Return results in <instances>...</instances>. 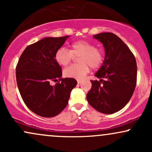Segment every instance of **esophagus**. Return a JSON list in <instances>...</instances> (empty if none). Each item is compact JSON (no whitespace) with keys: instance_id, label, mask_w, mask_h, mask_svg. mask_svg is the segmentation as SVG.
<instances>
[{"instance_id":"1","label":"esophagus","mask_w":152,"mask_h":152,"mask_svg":"<svg viewBox=\"0 0 152 152\" xmlns=\"http://www.w3.org/2000/svg\"><path fill=\"white\" fill-rule=\"evenodd\" d=\"M81 81H82L81 80H80V79H78V80H77V83H81Z\"/></svg>"}]
</instances>
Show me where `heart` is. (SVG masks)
<instances>
[{"instance_id": "1", "label": "heart", "mask_w": 152, "mask_h": 152, "mask_svg": "<svg viewBox=\"0 0 152 152\" xmlns=\"http://www.w3.org/2000/svg\"><path fill=\"white\" fill-rule=\"evenodd\" d=\"M78 57L79 64H73L64 69L66 77L81 78L88 74L90 66L95 69L102 64L104 53L101 48L95 46L93 43L85 40L75 41L70 45V48H60L55 53V59L59 65L65 66L70 64L74 56Z\"/></svg>"}]
</instances>
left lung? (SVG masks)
Wrapping results in <instances>:
<instances>
[{
	"label": "left lung",
	"mask_w": 152,
	"mask_h": 152,
	"mask_svg": "<svg viewBox=\"0 0 152 152\" xmlns=\"http://www.w3.org/2000/svg\"><path fill=\"white\" fill-rule=\"evenodd\" d=\"M104 45L105 59L91 80V88L86 95L94 109L111 114L123 109L129 102L137 85V66L135 57L120 38L112 33L94 35Z\"/></svg>",
	"instance_id": "left-lung-1"
}]
</instances>
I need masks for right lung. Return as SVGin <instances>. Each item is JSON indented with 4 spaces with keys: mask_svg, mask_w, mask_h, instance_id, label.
I'll list each match as a JSON object with an SVG mask.
<instances>
[{
    "mask_svg": "<svg viewBox=\"0 0 152 152\" xmlns=\"http://www.w3.org/2000/svg\"><path fill=\"white\" fill-rule=\"evenodd\" d=\"M68 37L45 38L29 45L17 64L19 92L27 107L38 116L50 118L60 114L77 84L75 78L61 77V66L55 59L56 52Z\"/></svg>",
    "mask_w": 152,
    "mask_h": 152,
    "instance_id": "add662e5",
    "label": "right lung"
}]
</instances>
